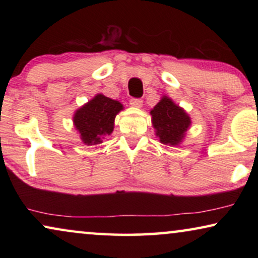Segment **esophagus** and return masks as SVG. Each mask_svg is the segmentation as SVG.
<instances>
[{
	"label": "esophagus",
	"mask_w": 258,
	"mask_h": 258,
	"mask_svg": "<svg viewBox=\"0 0 258 258\" xmlns=\"http://www.w3.org/2000/svg\"><path fill=\"white\" fill-rule=\"evenodd\" d=\"M142 104H143V101L140 100V98H132V100H130V105H132V107L141 108L142 107Z\"/></svg>",
	"instance_id": "1"
}]
</instances>
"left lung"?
<instances>
[{"mask_svg":"<svg viewBox=\"0 0 258 258\" xmlns=\"http://www.w3.org/2000/svg\"><path fill=\"white\" fill-rule=\"evenodd\" d=\"M150 115L160 142L171 147L178 146L182 142L186 130L191 124V118L184 109L175 104L168 96L161 98V101L150 110Z\"/></svg>","mask_w":258,"mask_h":258,"instance_id":"obj_1","label":"left lung"}]
</instances>
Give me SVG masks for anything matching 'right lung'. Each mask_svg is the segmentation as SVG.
Segmentation results:
<instances>
[{
  "mask_svg": "<svg viewBox=\"0 0 258 258\" xmlns=\"http://www.w3.org/2000/svg\"><path fill=\"white\" fill-rule=\"evenodd\" d=\"M123 110L118 101L111 100L102 94H97L93 100L77 109L73 121L82 142L87 146L102 143L104 136L114 130L116 115Z\"/></svg>",
  "mask_w": 258,
  "mask_h": 258,
  "instance_id": "add662e5",
  "label": "right lung"
}]
</instances>
